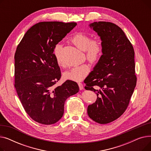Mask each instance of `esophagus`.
Returning a JSON list of instances; mask_svg holds the SVG:
<instances>
[{
    "label": "esophagus",
    "instance_id": "obj_1",
    "mask_svg": "<svg viewBox=\"0 0 151 151\" xmlns=\"http://www.w3.org/2000/svg\"><path fill=\"white\" fill-rule=\"evenodd\" d=\"M78 86H79V88H80V90L83 89L84 87H83V84L82 83H78Z\"/></svg>",
    "mask_w": 151,
    "mask_h": 151
}]
</instances>
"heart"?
I'll return each mask as SVG.
<instances>
[{
    "label": "heart",
    "instance_id": "obj_1",
    "mask_svg": "<svg viewBox=\"0 0 151 151\" xmlns=\"http://www.w3.org/2000/svg\"><path fill=\"white\" fill-rule=\"evenodd\" d=\"M72 42L77 47L83 51H85L86 57L90 62L95 63L97 62L103 54V45L100 39L94 38L88 34L78 32L75 34L71 38ZM62 47L60 44H57L54 49V54L56 62L59 66L64 65L61 60ZM90 71V68L88 65H82L71 68L63 73V77L67 80L81 81L86 77Z\"/></svg>",
    "mask_w": 151,
    "mask_h": 151
}]
</instances>
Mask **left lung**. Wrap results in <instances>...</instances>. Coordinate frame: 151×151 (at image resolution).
<instances>
[{
    "mask_svg": "<svg viewBox=\"0 0 151 151\" xmlns=\"http://www.w3.org/2000/svg\"><path fill=\"white\" fill-rule=\"evenodd\" d=\"M89 26L100 37L103 54L87 77L86 90L97 93L96 101L88 107V114L101 124L111 122L127 108L137 84L133 46L124 31L115 24L99 21Z\"/></svg>",
    "mask_w": 151,
    "mask_h": 151,
    "instance_id": "1",
    "label": "left lung"
}]
</instances>
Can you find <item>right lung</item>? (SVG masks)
<instances>
[{"instance_id": "add662e5", "label": "right lung", "mask_w": 151, "mask_h": 151, "mask_svg": "<svg viewBox=\"0 0 151 151\" xmlns=\"http://www.w3.org/2000/svg\"><path fill=\"white\" fill-rule=\"evenodd\" d=\"M76 22H40L31 27L18 45L14 54V87L27 114L45 125L59 121L69 97L79 91L78 84L61 78L54 54L55 46L72 30Z\"/></svg>"}]
</instances>
